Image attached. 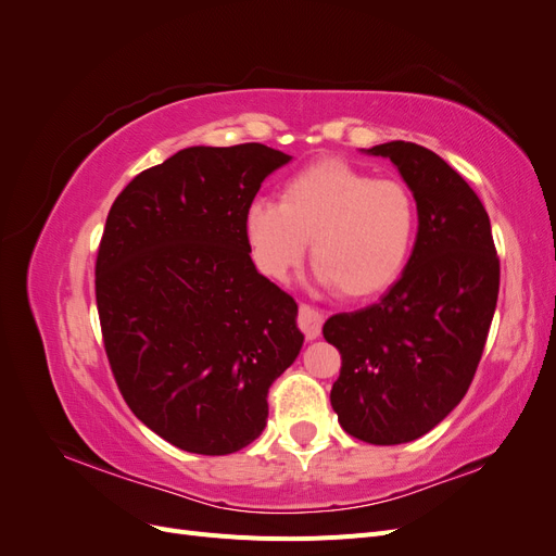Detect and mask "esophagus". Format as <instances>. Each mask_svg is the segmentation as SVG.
<instances>
[{
  "mask_svg": "<svg viewBox=\"0 0 556 556\" xmlns=\"http://www.w3.org/2000/svg\"><path fill=\"white\" fill-rule=\"evenodd\" d=\"M296 325H299L301 331H304L306 339L313 341V339H317V336H319V329H323V313H319L313 306L301 304L299 306V315H296Z\"/></svg>",
  "mask_w": 556,
  "mask_h": 556,
  "instance_id": "34e87169",
  "label": "esophagus"
}]
</instances>
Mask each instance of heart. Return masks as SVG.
Here are the masks:
<instances>
[{
  "instance_id": "b5f03b06",
  "label": "heart",
  "mask_w": 556,
  "mask_h": 556,
  "mask_svg": "<svg viewBox=\"0 0 556 556\" xmlns=\"http://www.w3.org/2000/svg\"><path fill=\"white\" fill-rule=\"evenodd\" d=\"M245 241L257 271L282 280L304 260L345 299L384 292L406 266L417 201L406 182L376 178L345 160H319L282 185L280 201L255 199Z\"/></svg>"
}]
</instances>
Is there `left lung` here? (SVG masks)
I'll return each mask as SVG.
<instances>
[{
  "mask_svg": "<svg viewBox=\"0 0 556 556\" xmlns=\"http://www.w3.org/2000/svg\"><path fill=\"white\" fill-rule=\"evenodd\" d=\"M368 153L390 157L415 194V248L378 304L329 317L323 333L341 352L331 387L341 427L364 443L399 445L431 431L468 392L501 266L480 197L443 157L410 141Z\"/></svg>",
  "mask_w": 556,
  "mask_h": 556,
  "instance_id": "1",
  "label": "left lung"
}]
</instances>
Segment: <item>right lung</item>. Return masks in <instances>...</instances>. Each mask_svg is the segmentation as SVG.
<instances>
[{"mask_svg":"<svg viewBox=\"0 0 556 556\" xmlns=\"http://www.w3.org/2000/svg\"><path fill=\"white\" fill-rule=\"evenodd\" d=\"M290 155L262 143L185 148L115 197L94 294L129 410L194 454H231L266 427L268 387L304 343L296 301L257 274L245 211Z\"/></svg>","mask_w":556,"mask_h":556,"instance_id":"add662e5","label":"right lung"}]
</instances>
